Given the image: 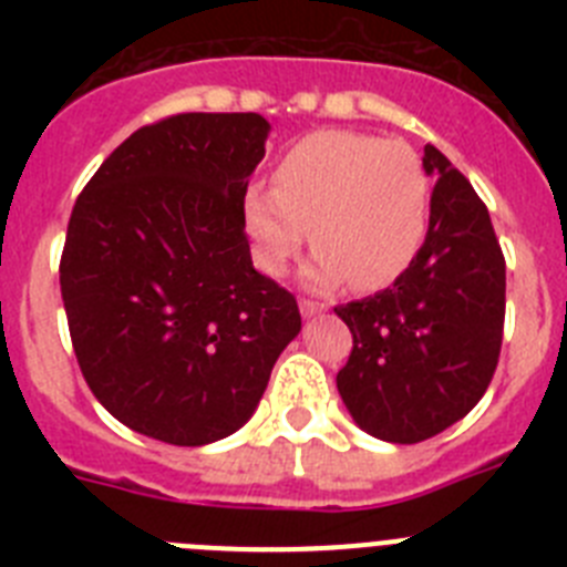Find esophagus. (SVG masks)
Listing matches in <instances>:
<instances>
[{
	"label": "esophagus",
	"instance_id": "obj_1",
	"mask_svg": "<svg viewBox=\"0 0 567 567\" xmlns=\"http://www.w3.org/2000/svg\"><path fill=\"white\" fill-rule=\"evenodd\" d=\"M323 303H318V300H309V298H300V315H303V318H315V315H320L323 312Z\"/></svg>",
	"mask_w": 567,
	"mask_h": 567
}]
</instances>
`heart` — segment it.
I'll list each match as a JSON object with an SVG mask.
<instances>
[{
    "instance_id": "obj_1",
    "label": "heart",
    "mask_w": 567,
    "mask_h": 567,
    "mask_svg": "<svg viewBox=\"0 0 567 567\" xmlns=\"http://www.w3.org/2000/svg\"><path fill=\"white\" fill-rule=\"evenodd\" d=\"M244 227L252 258L284 275L312 227L318 249L303 280L332 289H380L405 272L423 247L432 184L420 155L403 142L349 130H318L284 153L272 187L249 184Z\"/></svg>"
}]
</instances>
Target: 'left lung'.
Wrapping results in <instances>:
<instances>
[{"label": "left lung", "mask_w": 567, "mask_h": 567, "mask_svg": "<svg viewBox=\"0 0 567 567\" xmlns=\"http://www.w3.org/2000/svg\"><path fill=\"white\" fill-rule=\"evenodd\" d=\"M429 233L392 287L334 307L352 332L338 392L385 443H420L480 403L503 346L505 258L491 215L460 169L425 144Z\"/></svg>", "instance_id": "left-lung-1"}]
</instances>
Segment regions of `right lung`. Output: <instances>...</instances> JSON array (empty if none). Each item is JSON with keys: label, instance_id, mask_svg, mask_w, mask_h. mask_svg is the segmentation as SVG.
<instances>
[{"label": "right lung", "instance_id": "add662e5", "mask_svg": "<svg viewBox=\"0 0 567 567\" xmlns=\"http://www.w3.org/2000/svg\"><path fill=\"white\" fill-rule=\"evenodd\" d=\"M258 113L135 130L76 198L59 284L79 369L118 423L207 445L252 417L298 300L252 267L244 193L267 153Z\"/></svg>", "mask_w": 567, "mask_h": 567}]
</instances>
